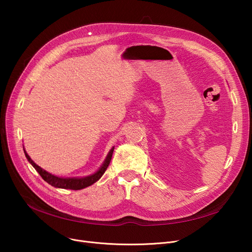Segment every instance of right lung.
Segmentation results:
<instances>
[{
  "instance_id": "obj_1",
  "label": "right lung",
  "mask_w": 252,
  "mask_h": 252,
  "mask_svg": "<svg viewBox=\"0 0 252 252\" xmlns=\"http://www.w3.org/2000/svg\"><path fill=\"white\" fill-rule=\"evenodd\" d=\"M113 150H114V147L111 148L107 157H106L105 161L103 162L101 167L96 171L95 174H93V175L88 176V177H84V178H60V177L54 176V175L48 173V171H46L42 167H39L37 164H35L32 161V158L29 156V154L26 153L25 150H24V154H25L26 158H28V160L30 161V163L35 168V170L39 174V176H41L44 179V181H46L48 184H50L51 186L56 187V188H61V189L81 190V189L87 188V187L91 186V185L96 183L104 175L105 170L107 169V167L110 163Z\"/></svg>"
}]
</instances>
